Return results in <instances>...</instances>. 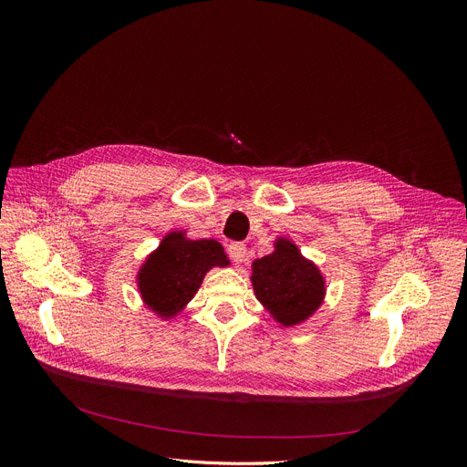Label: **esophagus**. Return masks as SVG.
Listing matches in <instances>:
<instances>
[{"instance_id":"34e87169","label":"esophagus","mask_w":467,"mask_h":467,"mask_svg":"<svg viewBox=\"0 0 467 467\" xmlns=\"http://www.w3.org/2000/svg\"><path fill=\"white\" fill-rule=\"evenodd\" d=\"M229 255L236 265L244 263V259H246V246L242 242H233L229 246Z\"/></svg>"}]
</instances>
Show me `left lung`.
I'll return each mask as SVG.
<instances>
[{"instance_id": "left-lung-1", "label": "left lung", "mask_w": 467, "mask_h": 467, "mask_svg": "<svg viewBox=\"0 0 467 467\" xmlns=\"http://www.w3.org/2000/svg\"><path fill=\"white\" fill-rule=\"evenodd\" d=\"M257 301L282 327H297L317 312L326 299V278L291 238L278 236L275 252L252 263Z\"/></svg>"}]
</instances>
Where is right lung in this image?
I'll list each match as a JSON object with an SVG mask.
<instances>
[{"mask_svg": "<svg viewBox=\"0 0 467 467\" xmlns=\"http://www.w3.org/2000/svg\"><path fill=\"white\" fill-rule=\"evenodd\" d=\"M229 265L217 240H191L185 231H170L140 266V297L161 320H171L196 296L210 268Z\"/></svg>", "mask_w": 467, "mask_h": 467, "instance_id": "add662e5", "label": "right lung"}]
</instances>
